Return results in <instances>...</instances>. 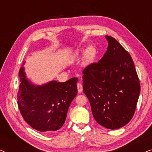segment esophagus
Wrapping results in <instances>:
<instances>
[{"label": "esophagus", "mask_w": 152, "mask_h": 152, "mask_svg": "<svg viewBox=\"0 0 152 152\" xmlns=\"http://www.w3.org/2000/svg\"><path fill=\"white\" fill-rule=\"evenodd\" d=\"M77 91H78L79 93H81L83 91L82 85L80 84V83H78V84H77Z\"/></svg>", "instance_id": "obj_1"}]
</instances>
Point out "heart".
<instances>
[{
    "label": "heart",
    "instance_id": "b5f03b06",
    "mask_svg": "<svg viewBox=\"0 0 152 152\" xmlns=\"http://www.w3.org/2000/svg\"><path fill=\"white\" fill-rule=\"evenodd\" d=\"M80 53H81V51L78 50L77 52L76 55H79ZM94 53H95V49L93 48L92 46H88L86 49V50H85V53H84L85 60H86V61H89V60L91 59V57H93V55H94Z\"/></svg>",
    "mask_w": 152,
    "mask_h": 152
}]
</instances>
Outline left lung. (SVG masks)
Segmentation results:
<instances>
[{"mask_svg":"<svg viewBox=\"0 0 152 152\" xmlns=\"http://www.w3.org/2000/svg\"><path fill=\"white\" fill-rule=\"evenodd\" d=\"M106 39L104 55L83 71V91L97 123L117 129L134 115L140 86L131 55L113 37Z\"/></svg>","mask_w":152,"mask_h":152,"instance_id":"obj_1","label":"left lung"}]
</instances>
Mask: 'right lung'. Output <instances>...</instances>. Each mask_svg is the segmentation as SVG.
Wrapping results in <instances>:
<instances>
[{
	"instance_id": "obj_1",
	"label": "right lung",
	"mask_w": 152,
	"mask_h": 152,
	"mask_svg": "<svg viewBox=\"0 0 152 152\" xmlns=\"http://www.w3.org/2000/svg\"><path fill=\"white\" fill-rule=\"evenodd\" d=\"M18 75L20 84L18 105L25 121L41 132H53L61 128L70 103L77 94L78 78L72 77L65 82L53 80L37 85L27 77L23 66Z\"/></svg>"
}]
</instances>
